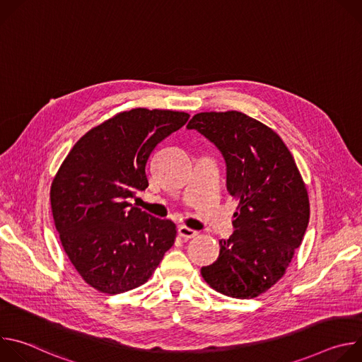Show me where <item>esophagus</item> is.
<instances>
[{
  "label": "esophagus",
  "instance_id": "esophagus-1",
  "mask_svg": "<svg viewBox=\"0 0 362 362\" xmlns=\"http://www.w3.org/2000/svg\"><path fill=\"white\" fill-rule=\"evenodd\" d=\"M177 233H179V236H182L183 239H193L194 236H197V232H196V230H193V229H190V228H187V226H185V225H180V226L177 228Z\"/></svg>",
  "mask_w": 362,
  "mask_h": 362
}]
</instances>
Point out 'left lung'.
I'll use <instances>...</instances> for the list:
<instances>
[{"label":"left lung","instance_id":"left-lung-1","mask_svg":"<svg viewBox=\"0 0 362 362\" xmlns=\"http://www.w3.org/2000/svg\"><path fill=\"white\" fill-rule=\"evenodd\" d=\"M187 129L209 139L226 162L228 192L239 199L233 233L200 274L215 291L255 298L289 267L309 222V199L291 151L268 126L240 112L194 115Z\"/></svg>","mask_w":362,"mask_h":362}]
</instances>
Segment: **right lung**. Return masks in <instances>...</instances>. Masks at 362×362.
Returning <instances> with one entry per match:
<instances>
[{
    "label": "right lung",
    "mask_w": 362,
    "mask_h": 362,
    "mask_svg": "<svg viewBox=\"0 0 362 362\" xmlns=\"http://www.w3.org/2000/svg\"><path fill=\"white\" fill-rule=\"evenodd\" d=\"M189 115L133 109L87 132L51 183L54 225L69 259L100 292L116 295L148 281L172 247L176 226L129 203L148 186L146 165Z\"/></svg>",
    "instance_id": "obj_1"
}]
</instances>
